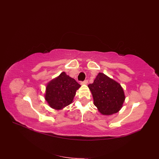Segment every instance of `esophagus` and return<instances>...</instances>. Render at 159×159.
I'll list each match as a JSON object with an SVG mask.
<instances>
[{
	"label": "esophagus",
	"mask_w": 159,
	"mask_h": 159,
	"mask_svg": "<svg viewBox=\"0 0 159 159\" xmlns=\"http://www.w3.org/2000/svg\"><path fill=\"white\" fill-rule=\"evenodd\" d=\"M88 84V80H84L83 82H81V84Z\"/></svg>",
	"instance_id": "1"
}]
</instances>
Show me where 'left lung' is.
Returning a JSON list of instances; mask_svg holds the SVG:
<instances>
[{
	"instance_id": "obj_1",
	"label": "left lung",
	"mask_w": 159,
	"mask_h": 159,
	"mask_svg": "<svg viewBox=\"0 0 159 159\" xmlns=\"http://www.w3.org/2000/svg\"><path fill=\"white\" fill-rule=\"evenodd\" d=\"M93 104L103 115H111L121 109L125 100L124 90L116 81L103 73H99L89 86Z\"/></svg>"
}]
</instances>
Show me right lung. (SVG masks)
I'll list each match as a JSON object with an SVG mask.
<instances>
[{
	"label": "right lung",
	"instance_id": "right-lung-1",
	"mask_svg": "<svg viewBox=\"0 0 159 159\" xmlns=\"http://www.w3.org/2000/svg\"><path fill=\"white\" fill-rule=\"evenodd\" d=\"M80 87L74 79L62 72L47 84L44 98L51 108L61 110L73 102Z\"/></svg>",
	"mask_w": 159,
	"mask_h": 159
}]
</instances>
